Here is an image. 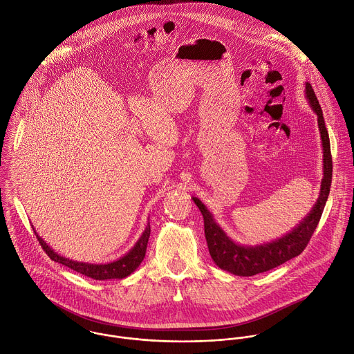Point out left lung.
Returning a JSON list of instances; mask_svg holds the SVG:
<instances>
[{
	"label": "left lung",
	"mask_w": 354,
	"mask_h": 354,
	"mask_svg": "<svg viewBox=\"0 0 354 354\" xmlns=\"http://www.w3.org/2000/svg\"><path fill=\"white\" fill-rule=\"evenodd\" d=\"M305 97L309 102V106L317 115V124L323 146V180L320 185L319 198L312 207L310 212L290 233L285 234L283 237L275 241L260 244L256 247L236 244L219 227V225L215 222V219L212 218L211 212L205 208V205L198 198H192L195 204L199 207L204 218V234L212 260L219 268L229 271L234 275L252 277L256 274L272 270L283 264L285 261L299 256L308 245L320 221L331 187L333 158L328 132L323 118V111L309 83H305Z\"/></svg>",
	"instance_id": "1"
}]
</instances>
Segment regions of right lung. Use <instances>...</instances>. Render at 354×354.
Returning <instances> with one entry per match:
<instances>
[{"mask_svg":"<svg viewBox=\"0 0 354 354\" xmlns=\"http://www.w3.org/2000/svg\"><path fill=\"white\" fill-rule=\"evenodd\" d=\"M150 233H151V227L150 223L147 225V227L145 229L142 237L138 240V243L135 244V247L127 253L125 256L120 257L115 261L111 263H106V264H91V263H83V261H75V260H69L66 257L59 256L58 253L54 252L50 247L37 234V239L41 244V247L44 248V251L48 253V256L51 260L61 263L69 268H72L73 271L83 274L86 277H90L93 279L97 281H104V279H122L128 275H131L143 261L145 256H146V250H147V243L150 239Z\"/></svg>","mask_w":354,"mask_h":354,"instance_id":"1","label":"right lung"}]
</instances>
